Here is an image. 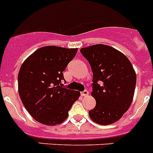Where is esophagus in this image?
<instances>
[{
    "label": "esophagus",
    "instance_id": "obj_1",
    "mask_svg": "<svg viewBox=\"0 0 153 153\" xmlns=\"http://www.w3.org/2000/svg\"><path fill=\"white\" fill-rule=\"evenodd\" d=\"M88 94H89V92H88V91L87 90H84L83 91H82L81 92V95L82 96H88Z\"/></svg>",
    "mask_w": 153,
    "mask_h": 153
}]
</instances>
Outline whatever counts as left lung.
Masks as SVG:
<instances>
[{
	"label": "left lung",
	"mask_w": 153,
	"mask_h": 153,
	"mask_svg": "<svg viewBox=\"0 0 153 153\" xmlns=\"http://www.w3.org/2000/svg\"><path fill=\"white\" fill-rule=\"evenodd\" d=\"M80 53L93 72L91 94L96 106L89 111L90 117L101 125L114 123L132 102L136 84L132 65L123 53L106 45L82 48Z\"/></svg>",
	"instance_id": "8db88e82"
}]
</instances>
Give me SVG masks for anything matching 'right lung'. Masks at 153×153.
<instances>
[{
  "instance_id": "add662e5",
  "label": "right lung",
  "mask_w": 153,
  "mask_h": 153,
  "mask_svg": "<svg viewBox=\"0 0 153 153\" xmlns=\"http://www.w3.org/2000/svg\"><path fill=\"white\" fill-rule=\"evenodd\" d=\"M76 53L77 49L49 45L36 50L22 63L18 77L19 96L26 110L40 123H62L79 98V91L62 83H66L62 72Z\"/></svg>"
}]
</instances>
